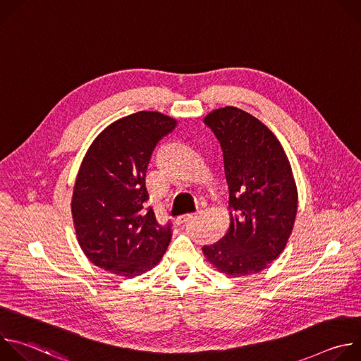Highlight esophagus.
Masks as SVG:
<instances>
[{"label":"esophagus","mask_w":361,"mask_h":361,"mask_svg":"<svg viewBox=\"0 0 361 361\" xmlns=\"http://www.w3.org/2000/svg\"><path fill=\"white\" fill-rule=\"evenodd\" d=\"M192 217H195V213L181 214V216H178V217L176 219V223H177V224H184L185 221H188V220H190V219H192Z\"/></svg>","instance_id":"1"}]
</instances>
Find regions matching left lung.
Instances as JSON below:
<instances>
[{"instance_id": "obj_1", "label": "left lung", "mask_w": 361, "mask_h": 361, "mask_svg": "<svg viewBox=\"0 0 361 361\" xmlns=\"http://www.w3.org/2000/svg\"><path fill=\"white\" fill-rule=\"evenodd\" d=\"M223 149L230 226L223 238L204 245L217 271L243 277L260 273L283 252L293 233L298 192L286 151L259 118L223 107L204 117Z\"/></svg>"}]
</instances>
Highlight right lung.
<instances>
[{"instance_id":"1","label":"right lung","mask_w":361,"mask_h":361,"mask_svg":"<svg viewBox=\"0 0 361 361\" xmlns=\"http://www.w3.org/2000/svg\"><path fill=\"white\" fill-rule=\"evenodd\" d=\"M177 127L159 111H138L102 130L81 161L71 198L77 241L87 259L133 279L157 266L171 228L145 209V174L157 142Z\"/></svg>"}]
</instances>
